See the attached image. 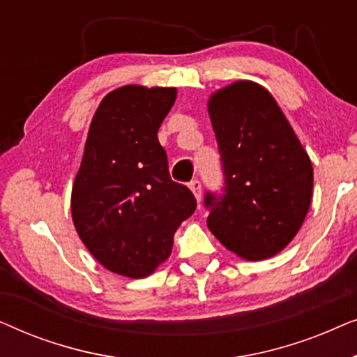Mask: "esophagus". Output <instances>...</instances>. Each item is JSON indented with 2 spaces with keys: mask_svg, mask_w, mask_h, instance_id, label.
<instances>
[{
  "mask_svg": "<svg viewBox=\"0 0 357 357\" xmlns=\"http://www.w3.org/2000/svg\"><path fill=\"white\" fill-rule=\"evenodd\" d=\"M190 190H192L193 192V195H195V198L198 199H202V183H199V180H192V182H190Z\"/></svg>",
  "mask_w": 357,
  "mask_h": 357,
  "instance_id": "esophagus-1",
  "label": "esophagus"
}]
</instances>
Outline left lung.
I'll return each mask as SVG.
<instances>
[{"label":"left lung","instance_id":"obj_1","mask_svg":"<svg viewBox=\"0 0 357 357\" xmlns=\"http://www.w3.org/2000/svg\"><path fill=\"white\" fill-rule=\"evenodd\" d=\"M224 188L206 192L208 227L245 260L280 253L304 222L314 169L280 105L265 87L237 81L208 102Z\"/></svg>","mask_w":357,"mask_h":357}]
</instances>
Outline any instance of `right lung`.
Returning a JSON list of instances; mask_svg holds the SVG:
<instances>
[{"mask_svg": "<svg viewBox=\"0 0 357 357\" xmlns=\"http://www.w3.org/2000/svg\"><path fill=\"white\" fill-rule=\"evenodd\" d=\"M175 97V87H119L91 121L73 185V222L87 250L116 275L149 276L197 208L193 193L170 178L158 139Z\"/></svg>", "mask_w": 357, "mask_h": 357, "instance_id": "add662e5", "label": "right lung"}]
</instances>
